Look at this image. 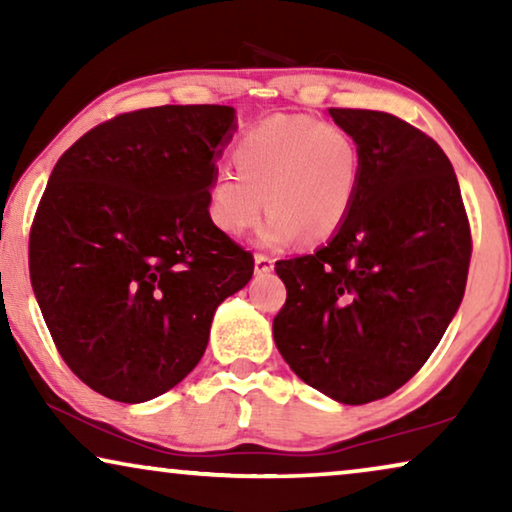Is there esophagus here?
I'll use <instances>...</instances> for the list:
<instances>
[{"instance_id":"esophagus-1","label":"esophagus","mask_w":512,"mask_h":512,"mask_svg":"<svg viewBox=\"0 0 512 512\" xmlns=\"http://www.w3.org/2000/svg\"><path fill=\"white\" fill-rule=\"evenodd\" d=\"M254 263H256V272L258 275H268V272L275 268V258L272 256H265V254H256L254 256Z\"/></svg>"}]
</instances>
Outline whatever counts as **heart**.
I'll return each instance as SVG.
<instances>
[{
  "mask_svg": "<svg viewBox=\"0 0 512 512\" xmlns=\"http://www.w3.org/2000/svg\"><path fill=\"white\" fill-rule=\"evenodd\" d=\"M237 172H214L207 186L209 221L242 237L272 216L261 242L282 247L300 235L321 242L345 226L361 184V149L338 123L279 114L251 125L233 146Z\"/></svg>",
  "mask_w": 512,
  "mask_h": 512,
  "instance_id": "obj_1",
  "label": "heart"
}]
</instances>
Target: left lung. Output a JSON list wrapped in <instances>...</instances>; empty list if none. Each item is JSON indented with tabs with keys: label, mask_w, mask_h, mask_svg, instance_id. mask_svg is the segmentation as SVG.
Returning <instances> with one entry per match:
<instances>
[{
	"label": "left lung",
	"mask_w": 512,
	"mask_h": 512,
	"mask_svg": "<svg viewBox=\"0 0 512 512\" xmlns=\"http://www.w3.org/2000/svg\"><path fill=\"white\" fill-rule=\"evenodd\" d=\"M356 137L361 184L345 226L277 261L286 303L275 345L305 384L345 405L401 389L457 314L471 226L450 158L394 114L328 109Z\"/></svg>",
	"instance_id": "8db88e82"
}]
</instances>
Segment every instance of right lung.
<instances>
[{
    "mask_svg": "<svg viewBox=\"0 0 512 512\" xmlns=\"http://www.w3.org/2000/svg\"><path fill=\"white\" fill-rule=\"evenodd\" d=\"M233 128L221 104L128 111L53 167L30 230L32 289L62 361L111 401L184 380L216 307L254 275V256L207 214Z\"/></svg>",
    "mask_w": 512,
    "mask_h": 512,
    "instance_id": "add662e5",
    "label": "right lung"
}]
</instances>
